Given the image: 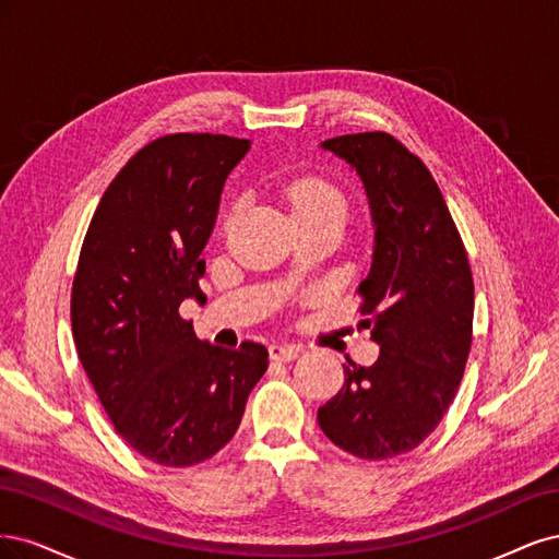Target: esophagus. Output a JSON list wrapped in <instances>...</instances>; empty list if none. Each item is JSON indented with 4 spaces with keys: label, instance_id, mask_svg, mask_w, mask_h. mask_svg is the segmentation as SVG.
I'll use <instances>...</instances> for the list:
<instances>
[{
    "label": "esophagus",
    "instance_id": "esophagus-1",
    "mask_svg": "<svg viewBox=\"0 0 559 559\" xmlns=\"http://www.w3.org/2000/svg\"><path fill=\"white\" fill-rule=\"evenodd\" d=\"M299 346L295 344H272L269 346V355H272V359H276V362H290V359H295L299 355Z\"/></svg>",
    "mask_w": 559,
    "mask_h": 559
}]
</instances>
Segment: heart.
I'll use <instances>...</instances> for the list:
<instances>
[{"label":"heart","mask_w":559,"mask_h":559,"mask_svg":"<svg viewBox=\"0 0 559 559\" xmlns=\"http://www.w3.org/2000/svg\"><path fill=\"white\" fill-rule=\"evenodd\" d=\"M287 204L295 221L304 218H341L348 215V197L336 183L320 176H301L285 188Z\"/></svg>","instance_id":"heart-1"}]
</instances>
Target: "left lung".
Listing matches in <instances>:
<instances>
[{
    "instance_id": "1",
    "label": "left lung",
    "mask_w": 559,
    "mask_h": 559,
    "mask_svg": "<svg viewBox=\"0 0 559 559\" xmlns=\"http://www.w3.org/2000/svg\"><path fill=\"white\" fill-rule=\"evenodd\" d=\"M362 178L373 258L359 283L362 325L381 346L346 381L318 425L346 453L388 460L437 429L460 388L474 330V278L460 231L425 162L388 132L322 141Z\"/></svg>"
}]
</instances>
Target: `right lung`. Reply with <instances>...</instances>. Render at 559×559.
Listing matches in <instances>:
<instances>
[{"instance_id":"right-lung-1","label":"right lung","mask_w":559,"mask_h":559,"mask_svg":"<svg viewBox=\"0 0 559 559\" xmlns=\"http://www.w3.org/2000/svg\"><path fill=\"white\" fill-rule=\"evenodd\" d=\"M248 139L167 134L102 194L71 287L81 365L118 435L165 466L213 457L239 429L269 367L262 344L200 341L178 309L204 304L202 250Z\"/></svg>"}]
</instances>
